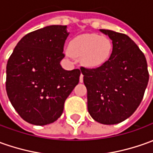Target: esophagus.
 <instances>
[{"label": "esophagus", "instance_id": "esophagus-1", "mask_svg": "<svg viewBox=\"0 0 153 153\" xmlns=\"http://www.w3.org/2000/svg\"><path fill=\"white\" fill-rule=\"evenodd\" d=\"M83 79H84V75L81 74L80 77H79V82H80V83H82V82H83Z\"/></svg>", "mask_w": 153, "mask_h": 153}]
</instances>
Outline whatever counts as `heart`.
<instances>
[{
	"label": "heart",
	"instance_id": "heart-1",
	"mask_svg": "<svg viewBox=\"0 0 153 153\" xmlns=\"http://www.w3.org/2000/svg\"><path fill=\"white\" fill-rule=\"evenodd\" d=\"M68 51L88 68H99L111 57L113 43L109 37L94 33L77 36L69 42Z\"/></svg>",
	"mask_w": 153,
	"mask_h": 153
}]
</instances>
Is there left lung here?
<instances>
[{
  "instance_id": "left-lung-1",
  "label": "left lung",
  "mask_w": 153,
  "mask_h": 153,
  "mask_svg": "<svg viewBox=\"0 0 153 153\" xmlns=\"http://www.w3.org/2000/svg\"><path fill=\"white\" fill-rule=\"evenodd\" d=\"M100 31L111 39L113 53L99 68H80L87 89L88 111L101 124H118L131 116L142 102L149 80L147 63L127 35Z\"/></svg>"
}]
</instances>
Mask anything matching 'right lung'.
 Returning <instances> with one entry per match:
<instances>
[{"mask_svg":"<svg viewBox=\"0 0 153 153\" xmlns=\"http://www.w3.org/2000/svg\"><path fill=\"white\" fill-rule=\"evenodd\" d=\"M68 35L67 26L36 30L18 42L8 59V98L30 124L45 126L58 120L66 99L79 84L80 70H65L60 64Z\"/></svg>","mask_w":153,"mask_h":153,"instance_id":"1","label":"right lung"}]
</instances>
